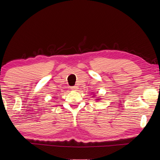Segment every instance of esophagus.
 I'll return each instance as SVG.
<instances>
[{
  "label": "esophagus",
  "mask_w": 160,
  "mask_h": 160,
  "mask_svg": "<svg viewBox=\"0 0 160 160\" xmlns=\"http://www.w3.org/2000/svg\"><path fill=\"white\" fill-rule=\"evenodd\" d=\"M70 89H71L72 91H77L78 90V86H72V87H71V88Z\"/></svg>",
  "instance_id": "1"
}]
</instances>
